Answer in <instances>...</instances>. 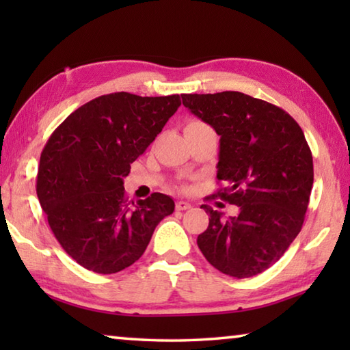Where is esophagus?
Returning <instances> with one entry per match:
<instances>
[{"label":"esophagus","instance_id":"obj_1","mask_svg":"<svg viewBox=\"0 0 350 350\" xmlns=\"http://www.w3.org/2000/svg\"><path fill=\"white\" fill-rule=\"evenodd\" d=\"M188 208H191V204L187 202V200H177V202H176V210L185 211Z\"/></svg>","mask_w":350,"mask_h":350}]
</instances>
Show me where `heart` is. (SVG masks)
<instances>
[{"instance_id": "heart-1", "label": "heart", "mask_w": 350, "mask_h": 350, "mask_svg": "<svg viewBox=\"0 0 350 350\" xmlns=\"http://www.w3.org/2000/svg\"><path fill=\"white\" fill-rule=\"evenodd\" d=\"M191 126H205V125H204L202 122H199V120H191L187 125V128H191Z\"/></svg>"}]
</instances>
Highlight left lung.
<instances>
[{
	"label": "left lung",
	"instance_id": "left-lung-1",
	"mask_svg": "<svg viewBox=\"0 0 350 350\" xmlns=\"http://www.w3.org/2000/svg\"><path fill=\"white\" fill-rule=\"evenodd\" d=\"M185 108L219 140L216 196L238 205L236 216L202 205L208 227L198 236L205 259L222 273L250 278L280 259L303 227L313 161L303 129L286 111L247 94H182Z\"/></svg>",
	"mask_w": 350,
	"mask_h": 350
}]
</instances>
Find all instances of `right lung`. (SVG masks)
I'll return each mask as SVG.
<instances>
[{
	"label": "right lung",
	"instance_id": "obj_1",
	"mask_svg": "<svg viewBox=\"0 0 350 350\" xmlns=\"http://www.w3.org/2000/svg\"><path fill=\"white\" fill-rule=\"evenodd\" d=\"M180 106L179 96L114 92L75 109L47 140L37 196L52 233L81 267L102 275L133 265L174 200L128 202L123 177Z\"/></svg>",
	"mask_w": 350,
	"mask_h": 350
}]
</instances>
